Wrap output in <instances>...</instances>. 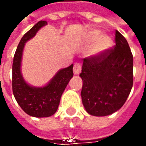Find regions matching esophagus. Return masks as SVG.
Wrapping results in <instances>:
<instances>
[{"instance_id": "esophagus-1", "label": "esophagus", "mask_w": 146, "mask_h": 146, "mask_svg": "<svg viewBox=\"0 0 146 146\" xmlns=\"http://www.w3.org/2000/svg\"><path fill=\"white\" fill-rule=\"evenodd\" d=\"M81 69H82L81 64L79 63H75V65H74V68H73L74 74L75 75H79V73L81 72Z\"/></svg>"}]
</instances>
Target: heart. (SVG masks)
Masks as SVG:
<instances>
[{
    "label": "heart",
    "instance_id": "heart-1",
    "mask_svg": "<svg viewBox=\"0 0 146 146\" xmlns=\"http://www.w3.org/2000/svg\"><path fill=\"white\" fill-rule=\"evenodd\" d=\"M87 40L90 43H94V54H102L109 50L113 44L112 39L107 35H102L99 30H92L87 34Z\"/></svg>",
    "mask_w": 146,
    "mask_h": 146
}]
</instances>
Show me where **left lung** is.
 Segmentation results:
<instances>
[{
    "label": "left lung",
    "instance_id": "left-lung-1",
    "mask_svg": "<svg viewBox=\"0 0 146 146\" xmlns=\"http://www.w3.org/2000/svg\"><path fill=\"white\" fill-rule=\"evenodd\" d=\"M116 45L102 54L83 59L81 97L86 112L102 117L121 108L133 86V55L128 42L118 31Z\"/></svg>",
    "mask_w": 146,
    "mask_h": 146
}]
</instances>
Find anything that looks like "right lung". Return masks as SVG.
<instances>
[{
  "label": "right lung",
  "instance_id": "obj_1",
  "mask_svg": "<svg viewBox=\"0 0 146 146\" xmlns=\"http://www.w3.org/2000/svg\"><path fill=\"white\" fill-rule=\"evenodd\" d=\"M47 24L45 21H39L25 33L18 44L13 63L12 84L14 97L25 113L36 117H50L56 113L63 91L73 77V64L60 70L47 85L40 87L29 85L22 76L21 60L25 43Z\"/></svg>",
  "mask_w": 146,
  "mask_h": 146
}]
</instances>
